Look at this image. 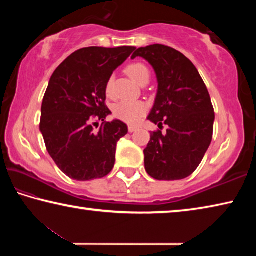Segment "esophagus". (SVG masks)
Wrapping results in <instances>:
<instances>
[{
	"instance_id": "obj_1",
	"label": "esophagus",
	"mask_w": 256,
	"mask_h": 256,
	"mask_svg": "<svg viewBox=\"0 0 256 256\" xmlns=\"http://www.w3.org/2000/svg\"><path fill=\"white\" fill-rule=\"evenodd\" d=\"M128 132H130V133L136 131V126H133V125H128Z\"/></svg>"
}]
</instances>
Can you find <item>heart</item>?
<instances>
[{"mask_svg":"<svg viewBox=\"0 0 256 256\" xmlns=\"http://www.w3.org/2000/svg\"><path fill=\"white\" fill-rule=\"evenodd\" d=\"M128 74L140 86H146L148 84L151 76L149 68L144 63L133 62L130 63L125 68ZM112 84H114V78L110 76L106 81L105 92L107 96H112ZM146 112V106L144 102H132V100H122L116 104L112 107V115L114 118L123 120L128 124H136L140 120Z\"/></svg>","mask_w":256,"mask_h":256,"instance_id":"b5f03b06","label":"heart"}]
</instances>
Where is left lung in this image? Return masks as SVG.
Masks as SVG:
<instances>
[{
  "label": "left lung",
  "mask_w": 256,
  "mask_h": 256,
  "mask_svg": "<svg viewBox=\"0 0 256 256\" xmlns=\"http://www.w3.org/2000/svg\"><path fill=\"white\" fill-rule=\"evenodd\" d=\"M152 66L158 92L148 120L160 130L150 133L144 154L148 174L158 180H177L192 175L211 144L214 110L206 86L194 64L180 52L154 44L140 47ZM168 126L166 134L162 125Z\"/></svg>",
  "instance_id": "left-lung-1"
}]
</instances>
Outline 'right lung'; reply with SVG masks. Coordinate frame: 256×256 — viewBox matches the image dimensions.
<instances>
[{
    "label": "right lung",
    "mask_w": 256,
    "mask_h": 256,
    "mask_svg": "<svg viewBox=\"0 0 256 256\" xmlns=\"http://www.w3.org/2000/svg\"><path fill=\"white\" fill-rule=\"evenodd\" d=\"M133 50V46L86 47L68 56L50 76L40 128L52 159L72 180L102 178L114 167L116 144L128 126L118 120L105 122L110 114L105 86Z\"/></svg>",
    "instance_id": "obj_1"
}]
</instances>
